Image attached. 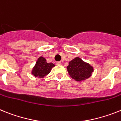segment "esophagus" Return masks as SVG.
I'll return each mask as SVG.
<instances>
[{
    "mask_svg": "<svg viewBox=\"0 0 121 121\" xmlns=\"http://www.w3.org/2000/svg\"><path fill=\"white\" fill-rule=\"evenodd\" d=\"M56 65H61V61H57L56 63Z\"/></svg>",
    "mask_w": 121,
    "mask_h": 121,
    "instance_id": "esophagus-1",
    "label": "esophagus"
}]
</instances>
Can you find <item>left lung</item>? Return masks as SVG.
I'll return each mask as SVG.
<instances>
[{
    "mask_svg": "<svg viewBox=\"0 0 121 121\" xmlns=\"http://www.w3.org/2000/svg\"><path fill=\"white\" fill-rule=\"evenodd\" d=\"M67 70L71 78L77 82L89 78L94 71L93 67L79 57L75 58L69 62Z\"/></svg>",
    "mask_w": 121,
    "mask_h": 121,
    "instance_id": "8db88e82",
    "label": "left lung"
}]
</instances>
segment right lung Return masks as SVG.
Returning a JSON list of instances; mask_svg holds the SVG:
<instances>
[{
	"mask_svg": "<svg viewBox=\"0 0 121 121\" xmlns=\"http://www.w3.org/2000/svg\"><path fill=\"white\" fill-rule=\"evenodd\" d=\"M55 66L52 63H47L46 60L43 56H40L37 60L35 66L32 69L31 73L35 77L39 78H44L46 75L50 73L52 68Z\"/></svg>",
	"mask_w": 121,
	"mask_h": 121,
	"instance_id": "add662e5",
	"label": "right lung"
}]
</instances>
